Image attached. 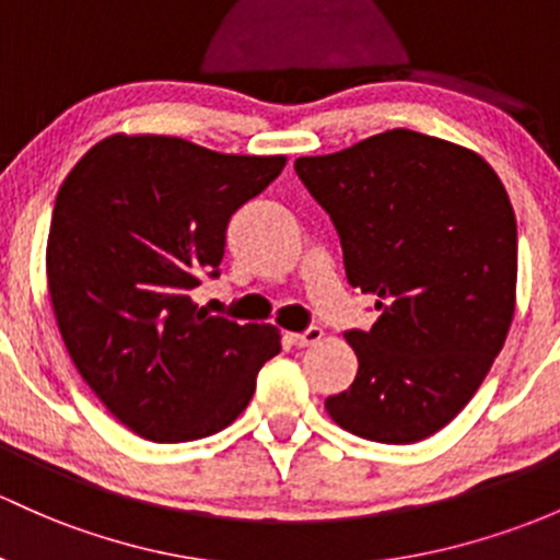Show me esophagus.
Masks as SVG:
<instances>
[{
  "label": "esophagus",
  "instance_id": "34e87169",
  "mask_svg": "<svg viewBox=\"0 0 560 560\" xmlns=\"http://www.w3.org/2000/svg\"><path fill=\"white\" fill-rule=\"evenodd\" d=\"M320 339H323V328L317 326L306 328L302 334H288V341H291L293 347H315Z\"/></svg>",
  "mask_w": 560,
  "mask_h": 560
}]
</instances>
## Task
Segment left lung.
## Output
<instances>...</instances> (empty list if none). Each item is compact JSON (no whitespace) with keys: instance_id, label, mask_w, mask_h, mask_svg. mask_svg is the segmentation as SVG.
I'll use <instances>...</instances> for the list:
<instances>
[{"instance_id":"8db88e82","label":"left lung","mask_w":560,"mask_h":560,"mask_svg":"<svg viewBox=\"0 0 560 560\" xmlns=\"http://www.w3.org/2000/svg\"><path fill=\"white\" fill-rule=\"evenodd\" d=\"M296 173L339 232L347 280L378 320L347 330L350 389L330 395L336 424L376 443H417L470 402L508 339L518 226L480 154L398 128Z\"/></svg>"}]
</instances>
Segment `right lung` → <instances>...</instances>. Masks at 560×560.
<instances>
[{
	"instance_id": "1",
	"label": "right lung",
	"mask_w": 560,
	"mask_h": 560,
	"mask_svg": "<svg viewBox=\"0 0 560 560\" xmlns=\"http://www.w3.org/2000/svg\"><path fill=\"white\" fill-rule=\"evenodd\" d=\"M282 167V154L117 133L58 189L47 237L58 328L88 387L136 435L184 443L224 430L280 352L278 328L210 315L191 291L219 278L234 210Z\"/></svg>"
}]
</instances>
